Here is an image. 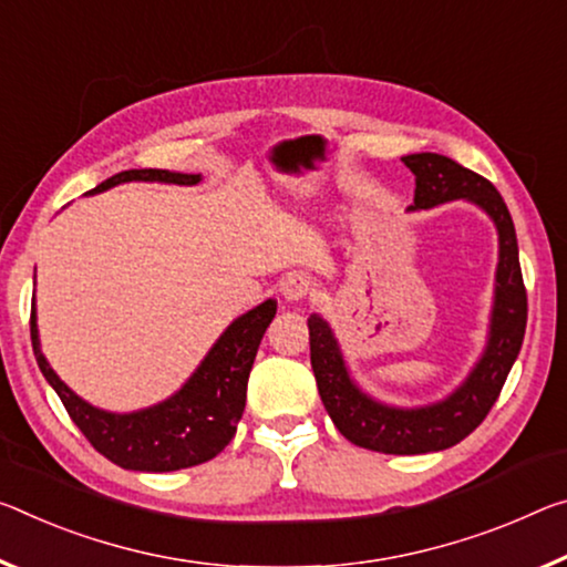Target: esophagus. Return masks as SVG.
Returning a JSON list of instances; mask_svg holds the SVG:
<instances>
[{
    "instance_id": "esophagus-1",
    "label": "esophagus",
    "mask_w": 567,
    "mask_h": 567,
    "mask_svg": "<svg viewBox=\"0 0 567 567\" xmlns=\"http://www.w3.org/2000/svg\"><path fill=\"white\" fill-rule=\"evenodd\" d=\"M310 290H312V280L305 272L285 275L280 282V295L287 302H298L302 298H308Z\"/></svg>"
}]
</instances>
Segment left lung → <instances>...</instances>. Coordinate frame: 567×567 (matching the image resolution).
I'll list each match as a JSON object with an SVG mask.
<instances>
[{
  "instance_id": "obj_1",
  "label": "left lung",
  "mask_w": 567,
  "mask_h": 567,
  "mask_svg": "<svg viewBox=\"0 0 567 567\" xmlns=\"http://www.w3.org/2000/svg\"><path fill=\"white\" fill-rule=\"evenodd\" d=\"M403 164L416 176L409 212L434 209L464 199L480 206L497 229L499 251L494 298L487 343L480 361L442 401L426 406H393L355 383L330 322L312 312L308 318L310 363L326 411L350 444L381 454H429L460 444L494 406L523 348L527 292L519 272L515 224L497 188L484 176L439 154H411L403 156Z\"/></svg>"
}]
</instances>
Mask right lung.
<instances>
[{
	"instance_id": "obj_1",
	"label": "right lung",
	"mask_w": 567,
	"mask_h": 567,
	"mask_svg": "<svg viewBox=\"0 0 567 567\" xmlns=\"http://www.w3.org/2000/svg\"><path fill=\"white\" fill-rule=\"evenodd\" d=\"M128 182L196 186L202 174H178L164 168L121 171L87 194H101ZM277 312V302L269 298L245 316L229 322V328L209 348L204 361L188 375L186 383L168 399L154 406L115 413L97 409L80 399L70 385L52 371L40 348L38 308L32 302V350L38 365L68 409L70 419L83 431L85 439L105 460L133 472H176L186 466L204 464L217 456L237 434V424L245 413L247 381L257 348Z\"/></svg>"
}]
</instances>
